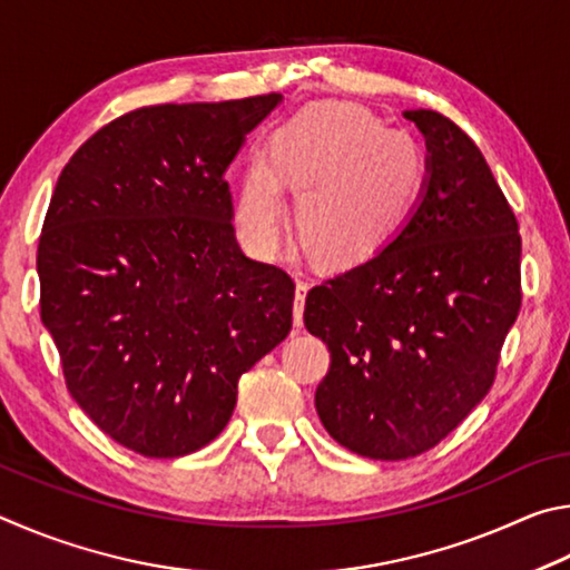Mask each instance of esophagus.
<instances>
[{
	"mask_svg": "<svg viewBox=\"0 0 570 570\" xmlns=\"http://www.w3.org/2000/svg\"><path fill=\"white\" fill-rule=\"evenodd\" d=\"M311 291V285L305 279H297L295 287V305H293V323L295 327H303V313H305V295Z\"/></svg>",
	"mask_w": 570,
	"mask_h": 570,
	"instance_id": "esophagus-1",
	"label": "esophagus"
}]
</instances>
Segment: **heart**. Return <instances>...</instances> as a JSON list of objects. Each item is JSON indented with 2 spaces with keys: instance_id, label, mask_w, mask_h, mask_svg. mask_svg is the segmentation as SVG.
<instances>
[{
  "instance_id": "obj_1",
  "label": "heart",
  "mask_w": 570,
  "mask_h": 570,
  "mask_svg": "<svg viewBox=\"0 0 570 570\" xmlns=\"http://www.w3.org/2000/svg\"><path fill=\"white\" fill-rule=\"evenodd\" d=\"M428 155L407 129H387L367 109L323 102L279 127L265 159L247 167L235 223L245 245L273 255L295 193L297 239L315 263L353 267L393 243L415 213Z\"/></svg>"
}]
</instances>
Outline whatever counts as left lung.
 I'll list each match as a JSON object with an SVG mask.
<instances>
[{
    "label": "left lung",
    "instance_id": "1",
    "mask_svg": "<svg viewBox=\"0 0 570 570\" xmlns=\"http://www.w3.org/2000/svg\"><path fill=\"white\" fill-rule=\"evenodd\" d=\"M415 213L375 257L313 287L305 327L331 351L321 423L373 461L431 451L491 391L521 311V235L485 157L433 109Z\"/></svg>",
    "mask_w": 570,
    "mask_h": 570
}]
</instances>
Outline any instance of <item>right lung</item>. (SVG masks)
I'll list each match as a JSON object with an SVG mask.
<instances>
[{
    "instance_id": "add662e5",
    "label": "right lung",
    "mask_w": 570,
    "mask_h": 570,
    "mask_svg": "<svg viewBox=\"0 0 570 570\" xmlns=\"http://www.w3.org/2000/svg\"><path fill=\"white\" fill-rule=\"evenodd\" d=\"M283 95L117 117L57 179L37 249L67 391L147 458L223 433L237 381L293 327V277L245 257L225 173Z\"/></svg>"
}]
</instances>
